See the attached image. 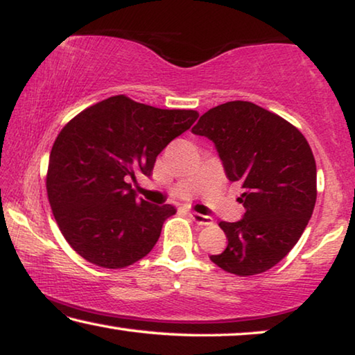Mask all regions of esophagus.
<instances>
[{
  "mask_svg": "<svg viewBox=\"0 0 355 355\" xmlns=\"http://www.w3.org/2000/svg\"><path fill=\"white\" fill-rule=\"evenodd\" d=\"M190 217H192L193 222L198 223V225H211L212 223V217L203 216V214H200V212H195V211L190 212Z\"/></svg>",
  "mask_w": 355,
  "mask_h": 355,
  "instance_id": "obj_1",
  "label": "esophagus"
}]
</instances>
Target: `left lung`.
<instances>
[{"mask_svg": "<svg viewBox=\"0 0 355 355\" xmlns=\"http://www.w3.org/2000/svg\"><path fill=\"white\" fill-rule=\"evenodd\" d=\"M214 143L228 181L244 192L243 219L220 222L228 244L211 260L227 272L252 276L291 252L313 216L315 160L300 130L250 101L209 109L192 128Z\"/></svg>", "mask_w": 355, "mask_h": 355, "instance_id": "8db88e82", "label": "left lung"}]
</instances>
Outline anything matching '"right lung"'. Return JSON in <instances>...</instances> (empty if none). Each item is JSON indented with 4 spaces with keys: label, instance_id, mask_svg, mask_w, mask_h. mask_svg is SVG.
<instances>
[{
    "label": "right lung",
    "instance_id": "1",
    "mask_svg": "<svg viewBox=\"0 0 355 355\" xmlns=\"http://www.w3.org/2000/svg\"><path fill=\"white\" fill-rule=\"evenodd\" d=\"M196 119L190 109L117 95L64 125L49 157L46 187L60 232L80 257L116 270L150 252L176 209L138 198L130 179L149 178L157 155Z\"/></svg>",
    "mask_w": 355,
    "mask_h": 355
}]
</instances>
